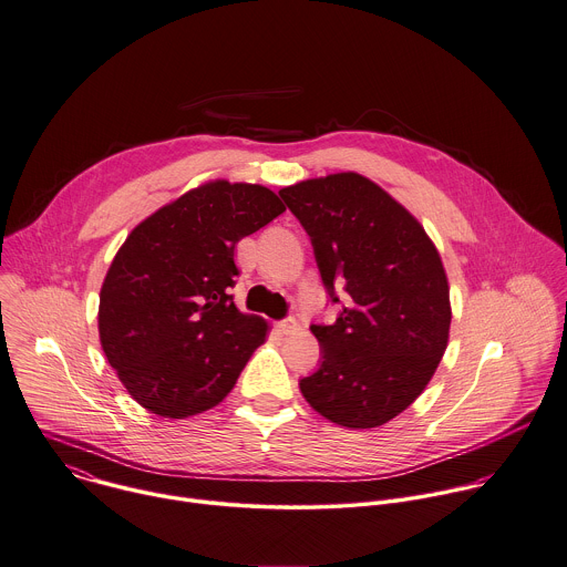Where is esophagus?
<instances>
[{"mask_svg": "<svg viewBox=\"0 0 567 567\" xmlns=\"http://www.w3.org/2000/svg\"><path fill=\"white\" fill-rule=\"evenodd\" d=\"M276 327H278V331H280V333H285V336H287V333H293V331L298 329V322H296L293 318H287V320H280Z\"/></svg>", "mask_w": 567, "mask_h": 567, "instance_id": "obj_1", "label": "esophagus"}]
</instances>
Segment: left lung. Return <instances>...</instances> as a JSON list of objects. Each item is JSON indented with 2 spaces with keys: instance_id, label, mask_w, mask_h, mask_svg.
<instances>
[{
  "instance_id": "1",
  "label": "left lung",
  "mask_w": 567,
  "mask_h": 567,
  "mask_svg": "<svg viewBox=\"0 0 567 567\" xmlns=\"http://www.w3.org/2000/svg\"><path fill=\"white\" fill-rule=\"evenodd\" d=\"M280 196L311 238L331 302H340L336 287L347 291L333 324H311L322 362L300 391L333 424L382 426L422 395L449 347L440 251L420 220L362 174L300 181Z\"/></svg>"
}]
</instances>
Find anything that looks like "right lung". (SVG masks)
Wrapping results in <instances>:
<instances>
[{"label": "right lung", "instance_id": "right-lung-1", "mask_svg": "<svg viewBox=\"0 0 567 567\" xmlns=\"http://www.w3.org/2000/svg\"><path fill=\"white\" fill-rule=\"evenodd\" d=\"M282 212L271 189L218 178L130 231L99 293V340L143 409L185 420L234 389L269 331L229 296L234 249Z\"/></svg>", "mask_w": 567, "mask_h": 567}]
</instances>
